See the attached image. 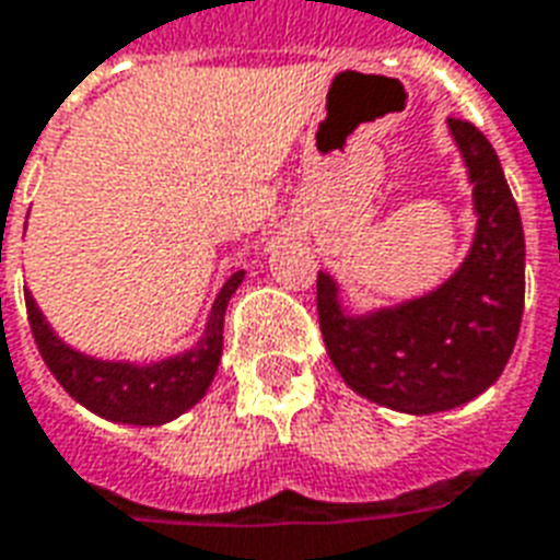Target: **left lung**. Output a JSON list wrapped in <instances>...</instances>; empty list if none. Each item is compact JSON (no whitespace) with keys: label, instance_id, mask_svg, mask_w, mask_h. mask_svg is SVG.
Here are the masks:
<instances>
[{"label":"left lung","instance_id":"1","mask_svg":"<svg viewBox=\"0 0 560 560\" xmlns=\"http://www.w3.org/2000/svg\"><path fill=\"white\" fill-rule=\"evenodd\" d=\"M467 161L479 229L467 261L441 290L394 311L349 319L335 281L317 276L319 331L343 382L370 402L438 413L485 394L517 343L526 299V237L488 138L450 117Z\"/></svg>","mask_w":560,"mask_h":560}]
</instances>
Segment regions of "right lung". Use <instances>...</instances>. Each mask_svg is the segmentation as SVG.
Segmentation results:
<instances>
[{
  "mask_svg": "<svg viewBox=\"0 0 560 560\" xmlns=\"http://www.w3.org/2000/svg\"><path fill=\"white\" fill-rule=\"evenodd\" d=\"M241 281L243 270H237L223 284L220 296L213 302L211 317H208V328L196 349L149 366L93 361V358L72 352L49 331L28 293H25V314H28L34 343L40 349L49 373L61 382L63 390L75 402L91 408L105 420L131 422V425H161V422L185 413L187 408H194L208 390L220 355H223L225 305Z\"/></svg>",
  "mask_w": 560,
  "mask_h": 560,
  "instance_id": "add662e5",
  "label": "right lung"
}]
</instances>
